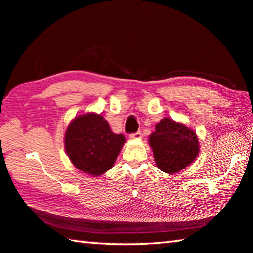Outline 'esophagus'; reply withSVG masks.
Masks as SVG:
<instances>
[{"mask_svg":"<svg viewBox=\"0 0 253 253\" xmlns=\"http://www.w3.org/2000/svg\"><path fill=\"white\" fill-rule=\"evenodd\" d=\"M129 137H130V139L139 140L140 138H142V132H140V131H137V132H135V134H131Z\"/></svg>","mask_w":253,"mask_h":253,"instance_id":"1","label":"esophagus"}]
</instances>
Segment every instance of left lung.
Masks as SVG:
<instances>
[{"instance_id": "left-lung-1", "label": "left lung", "mask_w": 253, "mask_h": 253, "mask_svg": "<svg viewBox=\"0 0 253 253\" xmlns=\"http://www.w3.org/2000/svg\"><path fill=\"white\" fill-rule=\"evenodd\" d=\"M156 166L164 173L174 175L187 168L200 153L198 135L185 124L163 118L149 135Z\"/></svg>"}]
</instances>
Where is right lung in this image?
<instances>
[{
    "label": "right lung",
    "mask_w": 253,
    "mask_h": 253,
    "mask_svg": "<svg viewBox=\"0 0 253 253\" xmlns=\"http://www.w3.org/2000/svg\"><path fill=\"white\" fill-rule=\"evenodd\" d=\"M126 139L111 131L99 114L87 113L75 117L67 127L65 149L76 169L91 176L109 170Z\"/></svg>",
    "instance_id": "add662e5"
}]
</instances>
